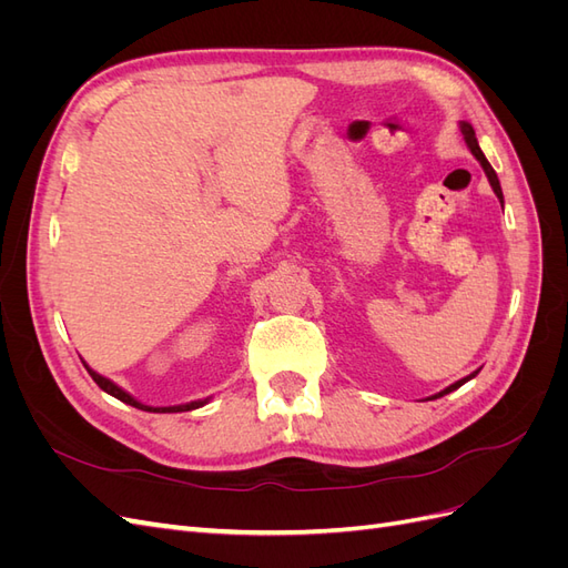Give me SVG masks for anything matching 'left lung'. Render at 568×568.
<instances>
[{"label": "left lung", "instance_id": "1", "mask_svg": "<svg viewBox=\"0 0 568 568\" xmlns=\"http://www.w3.org/2000/svg\"><path fill=\"white\" fill-rule=\"evenodd\" d=\"M462 134H464V140H467V144H469V149H471V153L474 156L478 159V163L484 165V170H486V175H488V180H490V186H493V192L497 194V199L503 201V189H500V180H497V175H495V170H493V165L488 163V159L484 156V151H480V146H478V142H476V134H474V128L469 125V123H462ZM478 372H474V374H469L467 379H459L457 384H453V386H448L445 390H440L438 395H434V398H440V395H445V393H450V390H455V388H459L462 384H467L469 379H474Z\"/></svg>", "mask_w": 568, "mask_h": 568}]
</instances>
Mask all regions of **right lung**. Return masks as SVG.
Listing matches in <instances>:
<instances>
[{"instance_id":"obj_1","label":"right lung","mask_w":568,"mask_h":568,"mask_svg":"<svg viewBox=\"0 0 568 568\" xmlns=\"http://www.w3.org/2000/svg\"><path fill=\"white\" fill-rule=\"evenodd\" d=\"M84 367H88V365H84ZM88 372H90V376L97 382V386H99L101 390H106L109 395H113V398L123 400V403H128V405H132V407H136V409H146V412H189V409H196V407L205 405V400H196V403H186V405H178V407H146V405H142V403H136V400L132 398V395H128L123 388H118L113 382L104 379V376H101V374L92 372L90 367H88Z\"/></svg>"}]
</instances>
